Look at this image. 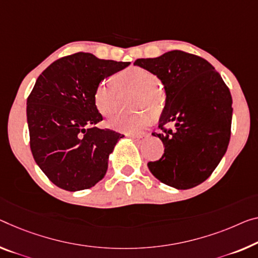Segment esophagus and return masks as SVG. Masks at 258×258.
Listing matches in <instances>:
<instances>
[{
  "instance_id": "1",
  "label": "esophagus",
  "mask_w": 258,
  "mask_h": 258,
  "mask_svg": "<svg viewBox=\"0 0 258 258\" xmlns=\"http://www.w3.org/2000/svg\"><path fill=\"white\" fill-rule=\"evenodd\" d=\"M148 137H149V134H145V133H141V134H137V135H132V138H133V140L136 141V142H143V141H145Z\"/></svg>"
}]
</instances>
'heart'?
<instances>
[{
  "label": "heart",
  "instance_id": "b5f03b06",
  "mask_svg": "<svg viewBox=\"0 0 258 258\" xmlns=\"http://www.w3.org/2000/svg\"><path fill=\"white\" fill-rule=\"evenodd\" d=\"M159 78L156 74L142 67H130L117 73L113 79H102L94 91V104L102 115L112 117L118 112L120 92H136L134 108H146L158 112L164 105L165 97L158 88ZM151 122L148 112H137L132 115L118 116L110 122V126L120 132L136 134L142 132Z\"/></svg>",
  "mask_w": 258,
  "mask_h": 258
}]
</instances>
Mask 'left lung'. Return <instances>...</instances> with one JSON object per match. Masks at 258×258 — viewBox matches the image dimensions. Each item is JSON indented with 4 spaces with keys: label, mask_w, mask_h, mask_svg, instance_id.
Returning <instances> with one entry per match:
<instances>
[{
    "label": "left lung",
    "mask_w": 258,
    "mask_h": 258,
    "mask_svg": "<svg viewBox=\"0 0 258 258\" xmlns=\"http://www.w3.org/2000/svg\"><path fill=\"white\" fill-rule=\"evenodd\" d=\"M162 82L166 105L159 121L165 151L148 167L162 183L190 189L211 175L231 138L232 96L212 64L197 55L172 50L134 63ZM173 125V128H167Z\"/></svg>",
    "instance_id": "obj_1"
}]
</instances>
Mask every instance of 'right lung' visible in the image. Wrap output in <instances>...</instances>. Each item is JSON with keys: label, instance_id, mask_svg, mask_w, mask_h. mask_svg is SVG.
Listing matches in <instances>:
<instances>
[{"label": "right lung", "instance_id": "right-lung-1", "mask_svg": "<svg viewBox=\"0 0 258 258\" xmlns=\"http://www.w3.org/2000/svg\"><path fill=\"white\" fill-rule=\"evenodd\" d=\"M129 64L79 51L58 58L38 77L27 98L30 148L58 188L89 189L105 176L109 153L124 136L96 126L102 115L94 91L102 79Z\"/></svg>", "mask_w": 258, "mask_h": 258}]
</instances>
